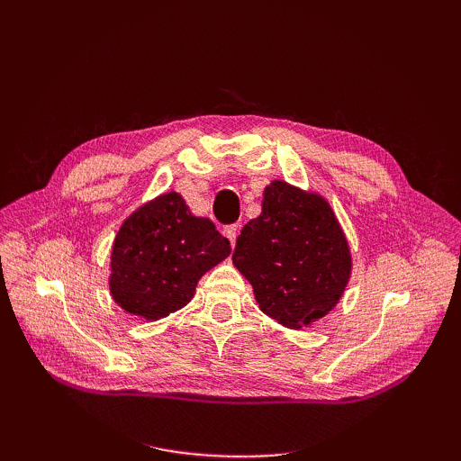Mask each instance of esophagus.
Returning a JSON list of instances; mask_svg holds the SVG:
<instances>
[{
  "label": "esophagus",
  "instance_id": "esophagus-1",
  "mask_svg": "<svg viewBox=\"0 0 461 461\" xmlns=\"http://www.w3.org/2000/svg\"><path fill=\"white\" fill-rule=\"evenodd\" d=\"M222 234L227 236V239L230 240V246L236 244V236H239V225H229L225 227V230H222Z\"/></svg>",
  "mask_w": 461,
  "mask_h": 461
}]
</instances>
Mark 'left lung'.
<instances>
[{"label":"left lung","instance_id":"left-lung-1","mask_svg":"<svg viewBox=\"0 0 461 461\" xmlns=\"http://www.w3.org/2000/svg\"><path fill=\"white\" fill-rule=\"evenodd\" d=\"M259 310L288 329L325 317L352 273L346 236L329 202L273 180L263 190L261 215L248 221L232 254Z\"/></svg>","mask_w":461,"mask_h":461}]
</instances>
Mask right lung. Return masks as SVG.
Masks as SVG:
<instances>
[{
	"label": "right lung",
	"instance_id": "add662e5",
	"mask_svg": "<svg viewBox=\"0 0 461 461\" xmlns=\"http://www.w3.org/2000/svg\"><path fill=\"white\" fill-rule=\"evenodd\" d=\"M230 254V242L176 192L138 207L111 249L109 290L121 308L158 321L185 308L200 278Z\"/></svg>",
	"mask_w": 461,
	"mask_h": 461
}]
</instances>
